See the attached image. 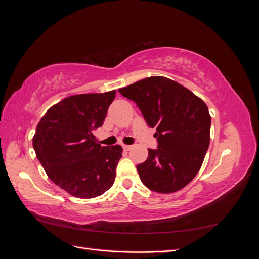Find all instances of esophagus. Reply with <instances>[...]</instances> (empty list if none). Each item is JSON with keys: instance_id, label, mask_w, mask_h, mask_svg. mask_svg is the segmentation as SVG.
Here are the masks:
<instances>
[{"instance_id": "34e87169", "label": "esophagus", "mask_w": 259, "mask_h": 259, "mask_svg": "<svg viewBox=\"0 0 259 259\" xmlns=\"http://www.w3.org/2000/svg\"><path fill=\"white\" fill-rule=\"evenodd\" d=\"M132 149V146H128V145H123V150L124 151H130Z\"/></svg>"}]
</instances>
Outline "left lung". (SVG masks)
I'll return each mask as SVG.
<instances>
[{
    "instance_id": "8db88e82",
    "label": "left lung",
    "mask_w": 259,
    "mask_h": 259,
    "mask_svg": "<svg viewBox=\"0 0 259 259\" xmlns=\"http://www.w3.org/2000/svg\"><path fill=\"white\" fill-rule=\"evenodd\" d=\"M134 100L150 127L158 149L137 165L143 184L152 191L173 193L198 174L210 139L206 104L185 86L164 76H150L119 90Z\"/></svg>"
}]
</instances>
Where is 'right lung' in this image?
<instances>
[{"instance_id": "obj_1", "label": "right lung", "mask_w": 259, "mask_h": 259, "mask_svg": "<svg viewBox=\"0 0 259 259\" xmlns=\"http://www.w3.org/2000/svg\"><path fill=\"white\" fill-rule=\"evenodd\" d=\"M115 93L69 96L52 106L36 126L37 160L52 182L75 198L99 197L114 183L123 149L103 147L93 133L104 124Z\"/></svg>"}]
</instances>
